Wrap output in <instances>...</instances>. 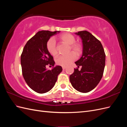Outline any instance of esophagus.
<instances>
[{
	"mask_svg": "<svg viewBox=\"0 0 127 127\" xmlns=\"http://www.w3.org/2000/svg\"><path fill=\"white\" fill-rule=\"evenodd\" d=\"M66 69V67H63V70Z\"/></svg>",
	"mask_w": 127,
	"mask_h": 127,
	"instance_id": "1",
	"label": "esophagus"
}]
</instances>
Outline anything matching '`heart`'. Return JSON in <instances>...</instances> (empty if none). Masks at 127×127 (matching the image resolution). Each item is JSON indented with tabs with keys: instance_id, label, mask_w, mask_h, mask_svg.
Wrapping results in <instances>:
<instances>
[{
	"instance_id": "heart-1",
	"label": "heart",
	"mask_w": 127,
	"mask_h": 127,
	"mask_svg": "<svg viewBox=\"0 0 127 127\" xmlns=\"http://www.w3.org/2000/svg\"><path fill=\"white\" fill-rule=\"evenodd\" d=\"M57 39L67 45H69V51L71 50L76 55L79 56L82 51V47L80 44L75 42L76 39L72 34L68 33L61 34L57 37ZM47 49L49 53L52 56H57L58 51L56 48V41L53 38H50L47 42ZM76 59L74 53H70L67 56H60L56 59L57 64L63 67L69 65Z\"/></svg>"
}]
</instances>
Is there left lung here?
Segmentation results:
<instances>
[{"mask_svg":"<svg viewBox=\"0 0 127 127\" xmlns=\"http://www.w3.org/2000/svg\"><path fill=\"white\" fill-rule=\"evenodd\" d=\"M82 40L83 55L75 62V68L70 77V82L75 90L87 93L96 86L102 77L105 64V54L101 42L86 31L76 33Z\"/></svg>","mask_w":127,"mask_h":127,"instance_id":"left-lung-1","label":"left lung"}]
</instances>
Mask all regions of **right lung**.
<instances>
[{
  "label": "right lung",
  "instance_id": "obj_1",
  "mask_svg": "<svg viewBox=\"0 0 127 127\" xmlns=\"http://www.w3.org/2000/svg\"><path fill=\"white\" fill-rule=\"evenodd\" d=\"M60 31H41L25 44L21 57L22 74L28 86L36 93L42 94L55 86L62 67L57 66L47 70V66H54L55 61L47 49V42Z\"/></svg>",
  "mask_w": 127,
  "mask_h": 127
}]
</instances>
